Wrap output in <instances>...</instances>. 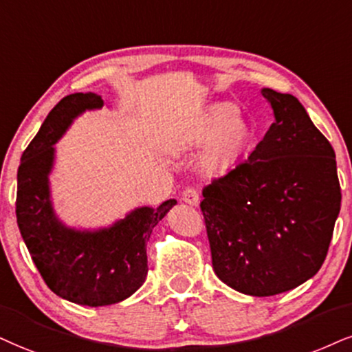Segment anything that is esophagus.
I'll return each mask as SVG.
<instances>
[{
  "label": "esophagus",
  "instance_id": "1",
  "mask_svg": "<svg viewBox=\"0 0 352 352\" xmlns=\"http://www.w3.org/2000/svg\"><path fill=\"white\" fill-rule=\"evenodd\" d=\"M199 190L196 188H186L183 190V196H181V201L189 204V206H197L199 204Z\"/></svg>",
  "mask_w": 352,
  "mask_h": 352
}]
</instances>
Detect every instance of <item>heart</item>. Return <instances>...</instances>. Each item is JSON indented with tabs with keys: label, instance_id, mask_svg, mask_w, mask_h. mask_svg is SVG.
I'll return each instance as SVG.
<instances>
[{
	"label": "heart",
	"instance_id": "heart-1",
	"mask_svg": "<svg viewBox=\"0 0 352 352\" xmlns=\"http://www.w3.org/2000/svg\"><path fill=\"white\" fill-rule=\"evenodd\" d=\"M250 140V125L236 114L235 106L222 102L212 106L190 132V142L202 145V164L207 171L220 173L238 162Z\"/></svg>",
	"mask_w": 352,
	"mask_h": 352
}]
</instances>
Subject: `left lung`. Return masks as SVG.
Returning a JSON list of instances; mask_svg holds the SVG:
<instances>
[{"label":"left lung","instance_id":"1","mask_svg":"<svg viewBox=\"0 0 352 352\" xmlns=\"http://www.w3.org/2000/svg\"><path fill=\"white\" fill-rule=\"evenodd\" d=\"M274 122L246 160L202 189L212 266L254 297L296 289L327 258L341 209L335 150L292 94L263 88Z\"/></svg>","mask_w":352,"mask_h":352}]
</instances>
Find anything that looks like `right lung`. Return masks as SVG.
Listing matches in <instances>:
<instances>
[{
  "label": "right lung",
  "instance_id": "add662e5",
  "mask_svg": "<svg viewBox=\"0 0 352 352\" xmlns=\"http://www.w3.org/2000/svg\"><path fill=\"white\" fill-rule=\"evenodd\" d=\"M94 93L65 96L49 112L41 130L21 156L17 169L16 217L32 261L52 292L78 305L102 307L122 302L145 282L146 241L151 230L175 206L138 207L111 227H67L52 206L49 175L54 145L85 111L101 109Z\"/></svg>",
  "mask_w": 352,
  "mask_h": 352
}]
</instances>
